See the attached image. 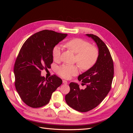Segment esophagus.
Returning <instances> with one entry per match:
<instances>
[{"instance_id": "1", "label": "esophagus", "mask_w": 133, "mask_h": 133, "mask_svg": "<svg viewBox=\"0 0 133 133\" xmlns=\"http://www.w3.org/2000/svg\"><path fill=\"white\" fill-rule=\"evenodd\" d=\"M63 83L64 84H68V82L66 81V80H63Z\"/></svg>"}]
</instances>
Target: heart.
<instances>
[{
  "label": "heart",
  "instance_id": "1",
  "mask_svg": "<svg viewBox=\"0 0 133 133\" xmlns=\"http://www.w3.org/2000/svg\"><path fill=\"white\" fill-rule=\"evenodd\" d=\"M68 49L76 54L75 62L84 70L90 69L96 64L99 55L98 48L91 45L90 43L81 38H74L65 43ZM62 48L57 45L52 49V56L55 61H58L60 58ZM79 72V67L76 65H64L59 66L57 73L65 79H69L72 76L76 75Z\"/></svg>",
  "mask_w": 133,
  "mask_h": 133
}]
</instances>
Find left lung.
Returning <instances> with one entry per match:
<instances>
[{"mask_svg":"<svg viewBox=\"0 0 133 133\" xmlns=\"http://www.w3.org/2000/svg\"><path fill=\"white\" fill-rule=\"evenodd\" d=\"M95 42L99 51L96 64L90 69L78 76L85 89H80L78 84L70 83V91L65 95L69 107L80 112L90 111L97 107L106 97L111 88L114 77V64L106 44L97 36L87 34Z\"/></svg>","mask_w":133,"mask_h":133,"instance_id":"obj_1","label":"left lung"}]
</instances>
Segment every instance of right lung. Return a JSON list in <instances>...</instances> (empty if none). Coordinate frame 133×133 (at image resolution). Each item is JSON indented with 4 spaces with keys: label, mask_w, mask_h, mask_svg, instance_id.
I'll return each instance as SVG.
<instances>
[{
    "label": "right lung",
    "mask_w": 133,
    "mask_h": 133,
    "mask_svg": "<svg viewBox=\"0 0 133 133\" xmlns=\"http://www.w3.org/2000/svg\"><path fill=\"white\" fill-rule=\"evenodd\" d=\"M67 36L44 30L32 35L23 44L14 64L15 87L23 102L37 108L49 102L52 93L62 84L56 75L45 79L41 71L53 62L52 49Z\"/></svg>",
    "instance_id": "obj_1"
}]
</instances>
